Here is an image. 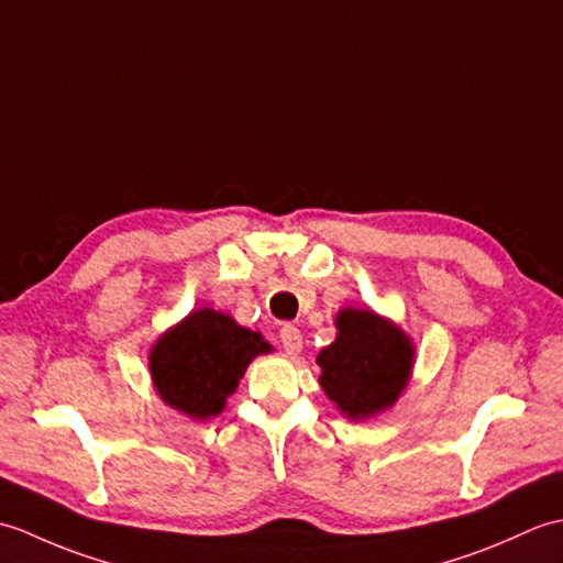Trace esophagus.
<instances>
[{
  "mask_svg": "<svg viewBox=\"0 0 563 563\" xmlns=\"http://www.w3.org/2000/svg\"><path fill=\"white\" fill-rule=\"evenodd\" d=\"M280 343H283V349L288 351L290 355H297L302 351V333H300V329L297 327H292V324H285V327H280Z\"/></svg>",
  "mask_w": 563,
  "mask_h": 563,
  "instance_id": "1",
  "label": "esophagus"
}]
</instances>
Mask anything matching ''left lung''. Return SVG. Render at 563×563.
I'll return each instance as SVG.
<instances>
[{
  "mask_svg": "<svg viewBox=\"0 0 563 563\" xmlns=\"http://www.w3.org/2000/svg\"><path fill=\"white\" fill-rule=\"evenodd\" d=\"M336 327V341L317 355L327 397L349 418L389 409L409 382V339L367 309H343Z\"/></svg>",
  "mask_w": 563,
  "mask_h": 563,
  "instance_id": "1",
  "label": "left lung"
}]
</instances>
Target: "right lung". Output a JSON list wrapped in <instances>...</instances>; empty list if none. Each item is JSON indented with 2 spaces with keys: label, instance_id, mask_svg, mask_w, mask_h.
<instances>
[{
  "label": "right lung",
  "instance_id": "obj_1",
  "mask_svg": "<svg viewBox=\"0 0 563 563\" xmlns=\"http://www.w3.org/2000/svg\"><path fill=\"white\" fill-rule=\"evenodd\" d=\"M271 345L232 317L200 309L166 331L150 355L159 397L190 418H210L242 379L246 365Z\"/></svg>",
  "mask_w": 563,
  "mask_h": 563
}]
</instances>
